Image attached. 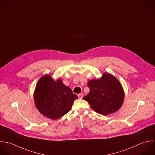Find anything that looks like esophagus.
I'll return each mask as SVG.
<instances>
[{
    "mask_svg": "<svg viewBox=\"0 0 155 155\" xmlns=\"http://www.w3.org/2000/svg\"><path fill=\"white\" fill-rule=\"evenodd\" d=\"M78 97L79 99H82L83 97V94H79L78 95Z\"/></svg>",
    "mask_w": 155,
    "mask_h": 155,
    "instance_id": "34e87169",
    "label": "esophagus"
}]
</instances>
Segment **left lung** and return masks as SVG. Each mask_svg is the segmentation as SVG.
<instances>
[{"mask_svg": "<svg viewBox=\"0 0 155 155\" xmlns=\"http://www.w3.org/2000/svg\"><path fill=\"white\" fill-rule=\"evenodd\" d=\"M89 94L83 97L96 112L107 115L118 110L124 98L122 85L112 75L104 73L99 79L88 81Z\"/></svg>", "mask_w": 155, "mask_h": 155, "instance_id": "1", "label": "left lung"}]
</instances>
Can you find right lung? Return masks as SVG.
<instances>
[{
  "instance_id": "add662e5",
  "label": "right lung",
  "mask_w": 155,
  "mask_h": 155,
  "mask_svg": "<svg viewBox=\"0 0 155 155\" xmlns=\"http://www.w3.org/2000/svg\"><path fill=\"white\" fill-rule=\"evenodd\" d=\"M78 97L61 79L45 75L38 81L34 94L35 106L45 117L57 120L66 114Z\"/></svg>"
}]
</instances>
